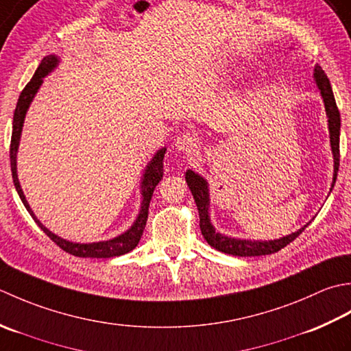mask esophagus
I'll return each mask as SVG.
<instances>
[{"instance_id":"1","label":"esophagus","mask_w":351,"mask_h":351,"mask_svg":"<svg viewBox=\"0 0 351 351\" xmlns=\"http://www.w3.org/2000/svg\"><path fill=\"white\" fill-rule=\"evenodd\" d=\"M174 147L178 153L192 154L197 148V138L192 133H183L176 139Z\"/></svg>"}]
</instances>
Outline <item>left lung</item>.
Here are the masks:
<instances>
[{"label": "left lung", "instance_id": "left-lung-1", "mask_svg": "<svg viewBox=\"0 0 351 351\" xmlns=\"http://www.w3.org/2000/svg\"><path fill=\"white\" fill-rule=\"evenodd\" d=\"M315 82L318 84V89L321 92V97L324 99L327 118H328V130H330V144H332V152H333V159H335V176H333V184L336 182V176H338V168H339V130H341V115L338 110V106H336L333 90L330 82L326 75V73L319 66L315 68ZM186 182H188L189 189L194 195V199L198 207L199 213V230H202L204 239L210 247L217 248L218 252H223L226 254L232 256H262V254H271L277 253L278 250L285 248L289 242L294 241L297 236L302 234V232L307 227V224L300 228L298 232L292 233L289 236H285L282 239L277 241H268V242H256V241H241V239H233L227 238L215 232V228L212 227L209 215H207V206H209V191H207V183L203 177L195 174L194 171H188L186 173Z\"/></svg>", "mask_w": 351, "mask_h": 351}]
</instances>
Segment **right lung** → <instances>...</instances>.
I'll return each mask as SVG.
<instances>
[{
    "instance_id": "obj_1",
    "label": "right lung",
    "mask_w": 351,
    "mask_h": 351,
    "mask_svg": "<svg viewBox=\"0 0 351 351\" xmlns=\"http://www.w3.org/2000/svg\"><path fill=\"white\" fill-rule=\"evenodd\" d=\"M57 65V57L56 56H47L44 57V60L40 62L39 68L36 69L34 75L32 77V80L27 83L25 88L23 89L18 99L16 109H15V115H13V130H12V141H10V169H12V177H13V183H15V188L19 194V198L23 199V203L25 206V209L28 213L33 217L44 233L51 239L57 247H60L63 252H66L73 256L78 257H115L125 254L128 252L139 244L141 236L144 233V228L147 226V218H148V207L149 202H152L154 188L163 177V156H165L167 148H162L157 152V154L153 157V160L148 163V167L145 169L144 178H142V206H141V212L139 217L136 219V223L132 226L130 230H127L124 234L118 236L115 239L110 241H104V242H94V244H74V242H69L59 238L54 233H51L40 224V221L33 215V212L28 206L27 199L24 197V192L21 189L19 182H18V174H16V152H18V145H19V138H21V130H23V124H24V118L28 106H30L32 99L34 97L36 92H38L39 86L42 84V78H44L49 71H51Z\"/></svg>"
}]
</instances>
